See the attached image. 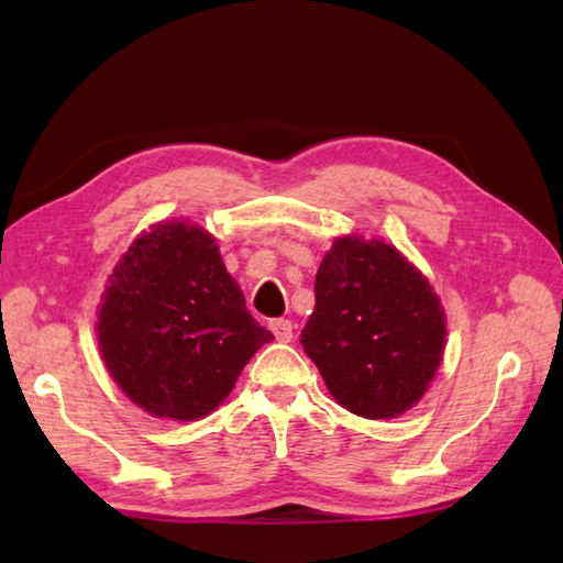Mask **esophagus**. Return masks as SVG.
<instances>
[{
    "label": "esophagus",
    "instance_id": "obj_1",
    "mask_svg": "<svg viewBox=\"0 0 563 563\" xmlns=\"http://www.w3.org/2000/svg\"><path fill=\"white\" fill-rule=\"evenodd\" d=\"M269 331L275 333L279 343H291V340H294V323L288 319H272Z\"/></svg>",
    "mask_w": 563,
    "mask_h": 563
}]
</instances>
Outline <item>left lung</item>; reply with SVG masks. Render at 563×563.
<instances>
[{"label": "left lung", "instance_id": "1", "mask_svg": "<svg viewBox=\"0 0 563 563\" xmlns=\"http://www.w3.org/2000/svg\"><path fill=\"white\" fill-rule=\"evenodd\" d=\"M300 343L347 411L397 418L424 395L446 345L430 282L385 242L338 236L314 279Z\"/></svg>", "mask_w": 563, "mask_h": 563}]
</instances>
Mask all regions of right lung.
<instances>
[{
  "instance_id": "right-lung-1",
  "label": "right lung",
  "mask_w": 563,
  "mask_h": 563,
  "mask_svg": "<svg viewBox=\"0 0 563 563\" xmlns=\"http://www.w3.org/2000/svg\"><path fill=\"white\" fill-rule=\"evenodd\" d=\"M96 331L124 395L174 420L209 416L255 350L275 338L246 310L213 236L176 220L141 234L122 255Z\"/></svg>"
}]
</instances>
